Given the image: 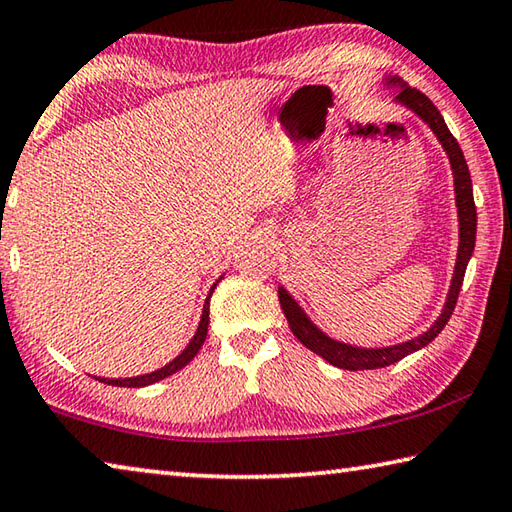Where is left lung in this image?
I'll list each match as a JSON object with an SVG mask.
<instances>
[{"instance_id": "1", "label": "left lung", "mask_w": 512, "mask_h": 512, "mask_svg": "<svg viewBox=\"0 0 512 512\" xmlns=\"http://www.w3.org/2000/svg\"><path fill=\"white\" fill-rule=\"evenodd\" d=\"M391 85L400 83V80L391 78ZM400 94L396 101L407 105L409 110H414L420 119H423L429 128L434 130L438 141L443 143V148L450 157L452 164V173H454V191H456V206H459V256H456V267H454V276H452V285H450V294H447V303L443 308V315L436 319V324L416 339H409L405 344L398 346H387V348H355L342 342H335V339L326 337L321 330L312 324V321L306 317L294 299L283 288H279V301L283 308V315L288 319V324L292 328L294 337L299 342L310 348L312 353H317L319 357H324L326 362H330L337 369H346V371H369V369H384V366L400 362L402 357H407L411 353L420 351V348L427 346L434 337L445 328L447 321H450L456 299H459L461 285H463V276H465V267H468V261L474 251V240H477V206H474V197H472V179H470V170L468 164H465V157L461 152L459 141L454 139V134L447 128V123L443 121L441 112L436 110V105L429 101V98L418 92L416 87H409L405 83H400Z\"/></svg>"}]
</instances>
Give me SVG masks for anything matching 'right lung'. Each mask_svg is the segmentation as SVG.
<instances>
[{"label": "right lung", "instance_id": "1", "mask_svg": "<svg viewBox=\"0 0 512 512\" xmlns=\"http://www.w3.org/2000/svg\"><path fill=\"white\" fill-rule=\"evenodd\" d=\"M213 290H215V285L211 288L209 297H206L204 310H202V319H200V326H197V333H195V337L191 339V344H188V346L184 348L182 355H177L173 362L166 364V366H161V369L152 371V373H148V375H137V378H125V380H103V378H98V380L105 382V384H112V387H130V389H137V387H148V384H155V382H159V380L168 378V375H173L175 371L184 369V366H186L188 362H191L193 357L197 355V351H200L202 344H204V339H206V330H209V299H211Z\"/></svg>", "mask_w": 512, "mask_h": 512}]
</instances>
